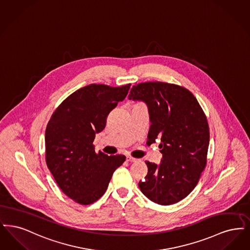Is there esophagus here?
<instances>
[{
    "label": "esophagus",
    "mask_w": 250,
    "mask_h": 250,
    "mask_svg": "<svg viewBox=\"0 0 250 250\" xmlns=\"http://www.w3.org/2000/svg\"><path fill=\"white\" fill-rule=\"evenodd\" d=\"M127 161H128V162H130V163H136V162H139L140 160H139V159H137V158H133V157L128 156V157H127Z\"/></svg>",
    "instance_id": "1"
}]
</instances>
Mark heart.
<instances>
[{"mask_svg":"<svg viewBox=\"0 0 250 250\" xmlns=\"http://www.w3.org/2000/svg\"><path fill=\"white\" fill-rule=\"evenodd\" d=\"M136 104H143V103H140V102H138V103H136Z\"/></svg>","mask_w":250,"mask_h":250,"instance_id":"b5f03b06","label":"heart"}]
</instances>
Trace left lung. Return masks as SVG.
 <instances>
[{
    "mask_svg": "<svg viewBox=\"0 0 250 250\" xmlns=\"http://www.w3.org/2000/svg\"><path fill=\"white\" fill-rule=\"evenodd\" d=\"M130 100L144 101L149 111L147 144L160 139V165L146 162L148 168L139 188L154 203L169 206L183 200L198 184L207 163L209 126L194 95L186 87L145 82L131 87Z\"/></svg>",
    "mask_w": 250,
    "mask_h": 250,
    "instance_id": "1",
    "label": "left lung"
}]
</instances>
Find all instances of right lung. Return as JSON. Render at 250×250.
<instances>
[{
    "instance_id": "right-lung-1",
    "label": "right lung",
    "mask_w": 250,
    "mask_h": 250,
    "mask_svg": "<svg viewBox=\"0 0 250 250\" xmlns=\"http://www.w3.org/2000/svg\"><path fill=\"white\" fill-rule=\"evenodd\" d=\"M130 84H90L77 89L56 108L45 129V163L62 192L83 206L99 200L124 155L95 152V134L109 113L123 101Z\"/></svg>"
}]
</instances>
